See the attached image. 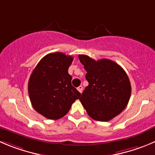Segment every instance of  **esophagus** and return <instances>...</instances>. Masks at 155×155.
<instances>
[{
	"instance_id": "obj_1",
	"label": "esophagus",
	"mask_w": 155,
	"mask_h": 155,
	"mask_svg": "<svg viewBox=\"0 0 155 155\" xmlns=\"http://www.w3.org/2000/svg\"><path fill=\"white\" fill-rule=\"evenodd\" d=\"M78 91L80 93H81L82 91H83V87H82V86H79L78 87Z\"/></svg>"
}]
</instances>
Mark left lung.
Wrapping results in <instances>:
<instances>
[{"label": "left lung", "mask_w": 155, "mask_h": 155, "mask_svg": "<svg viewBox=\"0 0 155 155\" xmlns=\"http://www.w3.org/2000/svg\"><path fill=\"white\" fill-rule=\"evenodd\" d=\"M78 58L89 83L79 100L92 119L111 120L122 113L130 99L132 87L127 74L107 58L95 61L85 54H79Z\"/></svg>", "instance_id": "8db88e82"}]
</instances>
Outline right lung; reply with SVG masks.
<instances>
[{
    "instance_id": "obj_1",
    "label": "right lung",
    "mask_w": 155,
    "mask_h": 155,
    "mask_svg": "<svg viewBox=\"0 0 155 155\" xmlns=\"http://www.w3.org/2000/svg\"><path fill=\"white\" fill-rule=\"evenodd\" d=\"M73 57L61 52L46 54L32 72L28 93L33 108L48 119L65 116L81 94L71 85L68 68Z\"/></svg>"
}]
</instances>
